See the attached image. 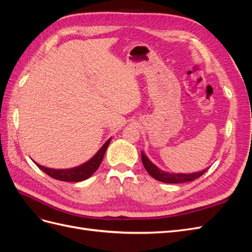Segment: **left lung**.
<instances>
[{"instance_id": "left-lung-1", "label": "left lung", "mask_w": 252, "mask_h": 252, "mask_svg": "<svg viewBox=\"0 0 252 252\" xmlns=\"http://www.w3.org/2000/svg\"><path fill=\"white\" fill-rule=\"evenodd\" d=\"M142 162L145 167L146 171L151 175L152 178L163 182V183H169V184H179V183H186V182H191L200 178L208 168H206L202 171H197L193 173H172V172H166L164 170H161L158 166H156L152 163L150 159L147 158V156L142 151Z\"/></svg>"}]
</instances>
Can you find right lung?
Masks as SVG:
<instances>
[{"instance_id":"right-lung-1","label":"right lung","mask_w":252,"mask_h":252,"mask_svg":"<svg viewBox=\"0 0 252 252\" xmlns=\"http://www.w3.org/2000/svg\"><path fill=\"white\" fill-rule=\"evenodd\" d=\"M110 141H111V138L106 142L103 146L98 149L96 154L90 159H88L86 163H84L77 167H73V168L53 169V168H48V167H44L35 162L34 163L42 171H44L45 173L48 174L49 177L53 179L59 180V181H64V182H81L90 178L91 175L97 170V168L101 165L106 149H107Z\"/></svg>"}]
</instances>
